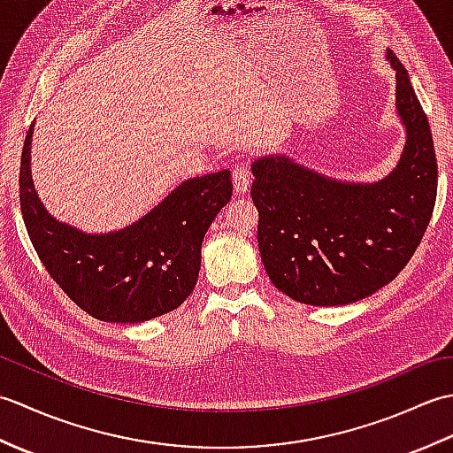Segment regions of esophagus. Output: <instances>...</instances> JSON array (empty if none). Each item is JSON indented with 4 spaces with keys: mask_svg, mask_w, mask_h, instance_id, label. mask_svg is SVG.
<instances>
[{
    "mask_svg": "<svg viewBox=\"0 0 453 453\" xmlns=\"http://www.w3.org/2000/svg\"><path fill=\"white\" fill-rule=\"evenodd\" d=\"M251 179H253V173L249 169V165L242 163V165H237L234 169V188L237 195H245L249 185H251Z\"/></svg>",
    "mask_w": 453,
    "mask_h": 453,
    "instance_id": "1",
    "label": "esophagus"
}]
</instances>
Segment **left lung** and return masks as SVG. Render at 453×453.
Returning a JSON list of instances; mask_svg holds the SVG:
<instances>
[{
  "instance_id": "1",
  "label": "left lung",
  "mask_w": 453,
  "mask_h": 453,
  "mask_svg": "<svg viewBox=\"0 0 453 453\" xmlns=\"http://www.w3.org/2000/svg\"><path fill=\"white\" fill-rule=\"evenodd\" d=\"M395 70V109L407 140L378 182H344L286 156L251 165L258 251L278 290L307 305H344L388 286L417 251L432 218L438 165L428 119L409 73Z\"/></svg>"
}]
</instances>
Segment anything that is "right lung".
<instances>
[{
    "label": "right lung",
    "mask_w": 453,
    "mask_h": 453,
    "mask_svg": "<svg viewBox=\"0 0 453 453\" xmlns=\"http://www.w3.org/2000/svg\"><path fill=\"white\" fill-rule=\"evenodd\" d=\"M33 130L35 124L21 153L19 195L28 237L54 282L101 321L142 323L177 310L196 286L208 227L232 198L229 171L182 180L119 232L85 234L52 218L36 196Z\"/></svg>",
    "instance_id": "1"
}]
</instances>
